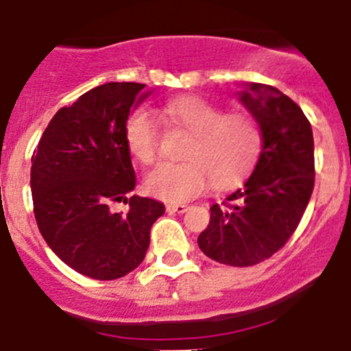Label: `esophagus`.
Instances as JSON below:
<instances>
[{
	"label": "esophagus",
	"instance_id": "34e87169",
	"mask_svg": "<svg viewBox=\"0 0 351 351\" xmlns=\"http://www.w3.org/2000/svg\"><path fill=\"white\" fill-rule=\"evenodd\" d=\"M186 210V204H167V211H169V213H184Z\"/></svg>",
	"mask_w": 351,
	"mask_h": 351
}]
</instances>
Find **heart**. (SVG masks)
Returning <instances> with one entry per match:
<instances>
[{
  "label": "heart",
  "instance_id": "obj_1",
  "mask_svg": "<svg viewBox=\"0 0 351 351\" xmlns=\"http://www.w3.org/2000/svg\"><path fill=\"white\" fill-rule=\"evenodd\" d=\"M161 118L190 132L186 161L165 163L145 178V190L156 199L182 202L201 195L215 182L230 188L251 170L260 147L262 127L244 111L222 112L217 104L201 97H179L159 109ZM123 140L130 156L141 165L158 159V121L147 109L129 114Z\"/></svg>",
  "mask_w": 351,
  "mask_h": 351
}]
</instances>
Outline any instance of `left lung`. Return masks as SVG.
I'll return each instance as SVG.
<instances>
[{"instance_id": "obj_1", "label": "left lung", "mask_w": 351, "mask_h": 351, "mask_svg": "<svg viewBox=\"0 0 351 351\" xmlns=\"http://www.w3.org/2000/svg\"><path fill=\"white\" fill-rule=\"evenodd\" d=\"M240 102L258 120L263 147L244 186L211 206L199 234L206 256L233 267L271 258L296 231L314 190V136L294 100L265 84H249Z\"/></svg>"}]
</instances>
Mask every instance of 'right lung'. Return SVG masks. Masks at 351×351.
<instances>
[{"label":"right lung","mask_w":351,"mask_h":351,"mask_svg":"<svg viewBox=\"0 0 351 351\" xmlns=\"http://www.w3.org/2000/svg\"><path fill=\"white\" fill-rule=\"evenodd\" d=\"M109 82L57 111L32 156L34 213L46 244L77 273L117 280L134 271L150 244L161 202L127 197L136 186L123 125L149 93ZM112 202L130 204L112 214Z\"/></svg>","instance_id":"right-lung-1"}]
</instances>
